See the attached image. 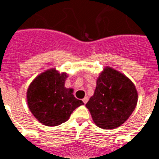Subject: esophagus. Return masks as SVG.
<instances>
[{
  "mask_svg": "<svg viewBox=\"0 0 159 159\" xmlns=\"http://www.w3.org/2000/svg\"><path fill=\"white\" fill-rule=\"evenodd\" d=\"M88 96H85L84 99H83V102H84V103H85V104H86L87 102H88Z\"/></svg>",
  "mask_w": 159,
  "mask_h": 159,
  "instance_id": "esophagus-1",
  "label": "esophagus"
}]
</instances>
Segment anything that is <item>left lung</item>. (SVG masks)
I'll list each match as a JSON object with an SVG mask.
<instances>
[{"mask_svg": "<svg viewBox=\"0 0 159 159\" xmlns=\"http://www.w3.org/2000/svg\"><path fill=\"white\" fill-rule=\"evenodd\" d=\"M137 102V90L130 79L106 67L97 79L94 95L86 107L95 125L107 130L119 127L127 121Z\"/></svg>", "mask_w": 159, "mask_h": 159, "instance_id": "left-lung-1", "label": "left lung"}]
</instances>
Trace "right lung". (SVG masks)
<instances>
[{
	"mask_svg": "<svg viewBox=\"0 0 159 159\" xmlns=\"http://www.w3.org/2000/svg\"><path fill=\"white\" fill-rule=\"evenodd\" d=\"M67 75L55 68L43 71L31 83L27 91L30 111L45 126H58L69 119L75 108L84 104L73 95L72 88L64 87Z\"/></svg>",
	"mask_w": 159,
	"mask_h": 159,
	"instance_id": "1",
	"label": "right lung"
}]
</instances>
